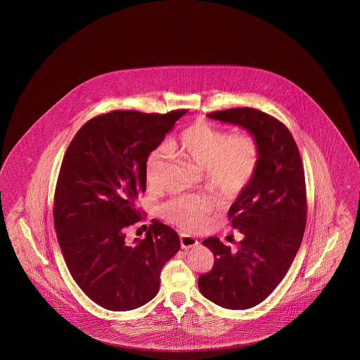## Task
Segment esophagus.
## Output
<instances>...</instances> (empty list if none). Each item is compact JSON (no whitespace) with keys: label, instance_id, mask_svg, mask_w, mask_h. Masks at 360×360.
<instances>
[{"label":"esophagus","instance_id":"1","mask_svg":"<svg viewBox=\"0 0 360 360\" xmlns=\"http://www.w3.org/2000/svg\"><path fill=\"white\" fill-rule=\"evenodd\" d=\"M199 244L198 239H195L194 236H190L187 233H181V247L184 250H188V248H194Z\"/></svg>","mask_w":360,"mask_h":360}]
</instances>
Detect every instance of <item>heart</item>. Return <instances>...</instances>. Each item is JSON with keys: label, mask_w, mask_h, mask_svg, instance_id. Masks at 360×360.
Returning <instances> with one entry per match:
<instances>
[{"label": "heart", "mask_w": 360, "mask_h": 360, "mask_svg": "<svg viewBox=\"0 0 360 360\" xmlns=\"http://www.w3.org/2000/svg\"><path fill=\"white\" fill-rule=\"evenodd\" d=\"M169 150L184 155L206 170L208 185L226 199L241 195L257 173L262 148L247 131L229 134L207 121L198 120L169 142ZM165 153L154 149L145 161V181L155 187L162 170ZM215 202L205 195L181 196L164 206V217L178 227L198 229L205 226Z\"/></svg>", "instance_id": "1"}]
</instances>
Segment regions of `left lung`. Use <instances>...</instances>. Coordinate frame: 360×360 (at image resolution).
I'll return each instance as SVG.
<instances>
[{
	"mask_svg": "<svg viewBox=\"0 0 360 360\" xmlns=\"http://www.w3.org/2000/svg\"><path fill=\"white\" fill-rule=\"evenodd\" d=\"M208 117L247 129L262 148L257 173L229 211L232 227L243 233L239 248L231 251L218 238L203 240L215 260L198 278L211 302L245 310L272 293L300 250L307 214L305 173L292 133L271 115L231 108Z\"/></svg>",
	"mask_w": 360,
	"mask_h": 360,
	"instance_id": "obj_1",
	"label": "left lung"
}]
</instances>
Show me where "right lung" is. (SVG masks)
Wrapping results in <instances>:
<instances>
[{
  "label": "right lung",
  "mask_w": 360,
  "mask_h": 360,
  "mask_svg": "<svg viewBox=\"0 0 360 360\" xmlns=\"http://www.w3.org/2000/svg\"><path fill=\"white\" fill-rule=\"evenodd\" d=\"M187 113L112 110L87 121L65 152L56 182L54 226L67 268L98 305L127 311L160 290V274L179 251L174 229L152 220L145 239L127 229L141 221L134 200L146 190L145 161Z\"/></svg>",
  "instance_id": "1"
}]
</instances>
